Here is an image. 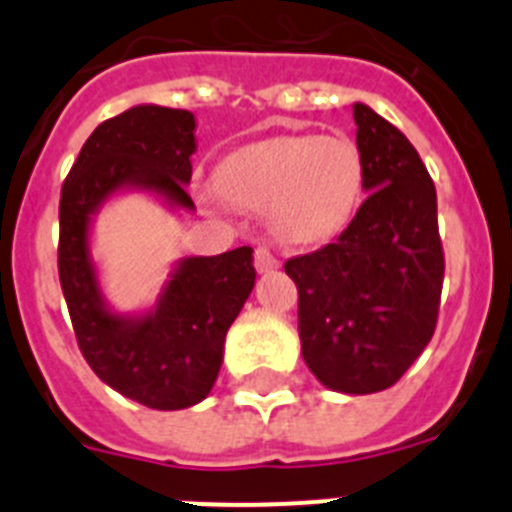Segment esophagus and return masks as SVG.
<instances>
[{
  "label": "esophagus",
  "mask_w": 512,
  "mask_h": 512,
  "mask_svg": "<svg viewBox=\"0 0 512 512\" xmlns=\"http://www.w3.org/2000/svg\"><path fill=\"white\" fill-rule=\"evenodd\" d=\"M253 264H256L259 271H271L277 269L279 259L269 251V248H256V251H253Z\"/></svg>",
  "instance_id": "34e87169"
}]
</instances>
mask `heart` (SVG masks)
<instances>
[{"instance_id":"b5f03b06","label":"heart","mask_w":512,"mask_h":512,"mask_svg":"<svg viewBox=\"0 0 512 512\" xmlns=\"http://www.w3.org/2000/svg\"><path fill=\"white\" fill-rule=\"evenodd\" d=\"M364 187L359 146L346 135H277L253 140L217 166L205 194L220 205L271 210L289 243H320L354 217Z\"/></svg>"}]
</instances>
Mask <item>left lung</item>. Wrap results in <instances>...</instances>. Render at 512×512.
Wrapping results in <instances>:
<instances>
[{
  "label": "left lung",
  "instance_id": "8db88e82",
  "mask_svg": "<svg viewBox=\"0 0 512 512\" xmlns=\"http://www.w3.org/2000/svg\"><path fill=\"white\" fill-rule=\"evenodd\" d=\"M364 192L336 241L284 271L300 292L302 359L343 395L382 392L408 372L436 330L443 284L436 187L405 135L356 102Z\"/></svg>",
  "mask_w": 512,
  "mask_h": 512
}]
</instances>
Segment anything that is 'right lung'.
Here are the masks:
<instances>
[{
	"label": "right lung",
	"instance_id": "1",
	"mask_svg": "<svg viewBox=\"0 0 512 512\" xmlns=\"http://www.w3.org/2000/svg\"><path fill=\"white\" fill-rule=\"evenodd\" d=\"M194 128L192 112L161 104H135L104 120L71 166L58 207V277L81 354L104 384L153 410L192 408L210 395L228 328L256 284L253 248L179 259L148 310L117 312L99 284L92 225L125 192L194 212Z\"/></svg>",
	"mask_w": 512,
	"mask_h": 512
}]
</instances>
